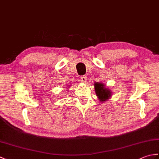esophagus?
I'll use <instances>...</instances> for the list:
<instances>
[{"instance_id": "esophagus-1", "label": "esophagus", "mask_w": 159, "mask_h": 159, "mask_svg": "<svg viewBox=\"0 0 159 159\" xmlns=\"http://www.w3.org/2000/svg\"><path fill=\"white\" fill-rule=\"evenodd\" d=\"M80 81H82V82H86V80H87V76H86L85 75L80 76Z\"/></svg>"}]
</instances>
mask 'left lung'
I'll list each match as a JSON object with an SVG mask.
<instances>
[{
  "label": "left lung",
  "mask_w": 159,
  "mask_h": 159,
  "mask_svg": "<svg viewBox=\"0 0 159 159\" xmlns=\"http://www.w3.org/2000/svg\"><path fill=\"white\" fill-rule=\"evenodd\" d=\"M95 92L97 96L100 101L107 100L111 96V92L110 90L104 88V84L101 83H96L95 85Z\"/></svg>",
  "instance_id": "1"
}]
</instances>
